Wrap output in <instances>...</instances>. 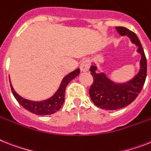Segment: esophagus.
<instances>
[{
	"label": "esophagus",
	"instance_id": "obj_1",
	"mask_svg": "<svg viewBox=\"0 0 151 151\" xmlns=\"http://www.w3.org/2000/svg\"><path fill=\"white\" fill-rule=\"evenodd\" d=\"M90 68V63L88 60H84L81 62V65H80V69L83 72L88 71V70Z\"/></svg>",
	"mask_w": 151,
	"mask_h": 151
}]
</instances>
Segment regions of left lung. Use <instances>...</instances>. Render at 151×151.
Segmentation results:
<instances>
[{
	"label": "left lung",
	"instance_id": "8db88e82",
	"mask_svg": "<svg viewBox=\"0 0 151 151\" xmlns=\"http://www.w3.org/2000/svg\"><path fill=\"white\" fill-rule=\"evenodd\" d=\"M116 29L121 35H128L133 43L137 46V51L141 54V68L139 73L130 81L126 84H116L110 81L103 73H95V66L92 65L91 67L93 83L89 88L90 98L98 107L107 110L119 109L132 103L141 91L147 72V58L137 35L125 27L119 26Z\"/></svg>",
	"mask_w": 151,
	"mask_h": 151
}]
</instances>
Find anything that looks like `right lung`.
<instances>
[{"label":"right lung","instance_id":"1","mask_svg":"<svg viewBox=\"0 0 151 151\" xmlns=\"http://www.w3.org/2000/svg\"><path fill=\"white\" fill-rule=\"evenodd\" d=\"M80 69H76L73 72L70 73L67 76H65L63 79L59 89L57 90L55 95L50 98V99L42 101H29L26 99H23L14 91V88H12V84L10 83V86L12 89V94L14 95V98L20 104L23 108L29 111L32 113L36 114V115H41V116H46L50 115L58 111L63 105L64 102L65 98V90L70 82L71 81L73 78L79 75Z\"/></svg>","mask_w":151,"mask_h":151}]
</instances>
